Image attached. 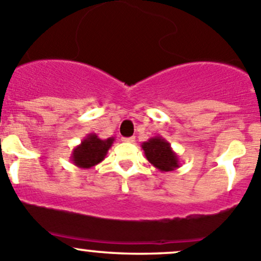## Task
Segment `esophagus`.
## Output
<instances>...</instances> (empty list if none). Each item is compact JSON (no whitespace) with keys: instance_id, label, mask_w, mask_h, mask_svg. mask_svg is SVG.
Here are the masks:
<instances>
[{"instance_id":"esophagus-1","label":"esophagus","mask_w":261,"mask_h":261,"mask_svg":"<svg viewBox=\"0 0 261 261\" xmlns=\"http://www.w3.org/2000/svg\"><path fill=\"white\" fill-rule=\"evenodd\" d=\"M122 141H126V143H134L135 141V138L131 136V138H122Z\"/></svg>"}]
</instances>
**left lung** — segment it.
I'll return each mask as SVG.
<instances>
[{
    "mask_svg": "<svg viewBox=\"0 0 261 261\" xmlns=\"http://www.w3.org/2000/svg\"><path fill=\"white\" fill-rule=\"evenodd\" d=\"M146 159L161 172H171L179 167V158L171 144L162 136H154L141 144Z\"/></svg>",
    "mask_w": 261,
    "mask_h": 261,
    "instance_id": "left-lung-1",
    "label": "left lung"
}]
</instances>
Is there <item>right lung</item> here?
<instances>
[{"instance_id":"obj_1","label":"right lung","mask_w":261,"mask_h":261,"mask_svg":"<svg viewBox=\"0 0 261 261\" xmlns=\"http://www.w3.org/2000/svg\"><path fill=\"white\" fill-rule=\"evenodd\" d=\"M115 138L99 139L97 134H88L82 143L72 149L70 159L79 168H92L99 164L107 155Z\"/></svg>"}]
</instances>
